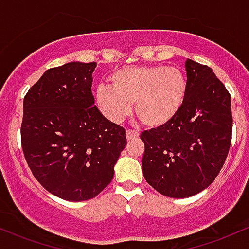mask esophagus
Wrapping results in <instances>:
<instances>
[{"label":"esophagus","mask_w":249,"mask_h":249,"mask_svg":"<svg viewBox=\"0 0 249 249\" xmlns=\"http://www.w3.org/2000/svg\"><path fill=\"white\" fill-rule=\"evenodd\" d=\"M126 138L129 139V141H132V139H138L139 138V133L136 132V131L127 130L126 131Z\"/></svg>","instance_id":"1"}]
</instances>
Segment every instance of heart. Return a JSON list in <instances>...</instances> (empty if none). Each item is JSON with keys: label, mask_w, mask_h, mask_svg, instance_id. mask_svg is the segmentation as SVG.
<instances>
[{"label": "heart", "mask_w": 249, "mask_h": 249, "mask_svg": "<svg viewBox=\"0 0 249 249\" xmlns=\"http://www.w3.org/2000/svg\"><path fill=\"white\" fill-rule=\"evenodd\" d=\"M111 87L99 85L93 99L108 122L119 124L135 112L149 129H162L173 123L184 106L187 76L181 68L168 66H127L113 72Z\"/></svg>", "instance_id": "b5f03b06"}]
</instances>
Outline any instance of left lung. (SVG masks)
<instances>
[{
	"mask_svg": "<svg viewBox=\"0 0 249 249\" xmlns=\"http://www.w3.org/2000/svg\"><path fill=\"white\" fill-rule=\"evenodd\" d=\"M188 94L173 123L144 131L142 160L146 182L162 195L185 198L212 184L231 142V99L213 70L185 61Z\"/></svg>",
	"mask_w": 249,
	"mask_h": 249,
	"instance_id": "obj_1",
	"label": "left lung"
}]
</instances>
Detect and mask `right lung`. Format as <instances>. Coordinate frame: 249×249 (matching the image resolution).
Masks as SVG:
<instances>
[{
	"mask_svg": "<svg viewBox=\"0 0 249 249\" xmlns=\"http://www.w3.org/2000/svg\"><path fill=\"white\" fill-rule=\"evenodd\" d=\"M97 62L49 68L23 99L21 142L35 178L66 201L91 200L113 178L126 132L94 105Z\"/></svg>",
	"mask_w": 249,
	"mask_h": 249,
	"instance_id": "obj_1",
	"label": "right lung"
}]
</instances>
